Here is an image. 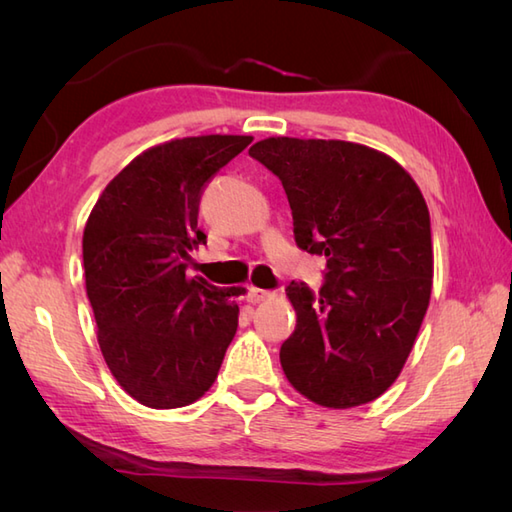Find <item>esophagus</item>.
I'll return each instance as SVG.
<instances>
[{"label":"esophagus","instance_id":"1","mask_svg":"<svg viewBox=\"0 0 512 512\" xmlns=\"http://www.w3.org/2000/svg\"><path fill=\"white\" fill-rule=\"evenodd\" d=\"M270 297H273V292H270V290L255 288V286H250V288H248V301H250V303L266 301V299H270Z\"/></svg>","mask_w":512,"mask_h":512}]
</instances>
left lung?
<instances>
[{
	"mask_svg": "<svg viewBox=\"0 0 512 512\" xmlns=\"http://www.w3.org/2000/svg\"><path fill=\"white\" fill-rule=\"evenodd\" d=\"M250 158L284 184L295 242L325 257L323 286L290 281L297 328L281 367L303 396L347 409L398 378L431 297V220L396 160L345 140L266 138Z\"/></svg>",
	"mask_w": 512,
	"mask_h": 512,
	"instance_id": "8db88e82",
	"label": "left lung"
}]
</instances>
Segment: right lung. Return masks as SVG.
I'll list each match as a JSON object with an SVG mask.
<instances>
[{
	"mask_svg": "<svg viewBox=\"0 0 512 512\" xmlns=\"http://www.w3.org/2000/svg\"><path fill=\"white\" fill-rule=\"evenodd\" d=\"M250 136H195L147 149L107 184L83 231L85 288L105 363L154 409L198 400L237 332V297L187 277L204 184Z\"/></svg>",
	"mask_w": 512,
	"mask_h": 512,
	"instance_id": "obj_1",
	"label": "right lung"
}]
</instances>
